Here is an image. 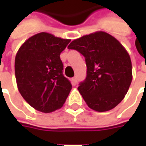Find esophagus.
<instances>
[{"label": "esophagus", "instance_id": "obj_1", "mask_svg": "<svg viewBox=\"0 0 146 146\" xmlns=\"http://www.w3.org/2000/svg\"><path fill=\"white\" fill-rule=\"evenodd\" d=\"M72 84H73V85H76V84H77V77L75 76L74 78H72Z\"/></svg>", "mask_w": 146, "mask_h": 146}]
</instances>
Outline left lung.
I'll list each match as a JSON object with an SVG mask.
<instances>
[{
    "mask_svg": "<svg viewBox=\"0 0 146 146\" xmlns=\"http://www.w3.org/2000/svg\"><path fill=\"white\" fill-rule=\"evenodd\" d=\"M68 48L85 58L87 76L78 90L88 106L104 112L120 103L132 80L131 58L121 43L100 31L74 40Z\"/></svg>",
    "mask_w": 146,
    "mask_h": 146,
    "instance_id": "1",
    "label": "left lung"
}]
</instances>
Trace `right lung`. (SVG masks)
<instances>
[{
  "mask_svg": "<svg viewBox=\"0 0 146 146\" xmlns=\"http://www.w3.org/2000/svg\"><path fill=\"white\" fill-rule=\"evenodd\" d=\"M70 40L40 32L27 39L15 56L17 86L26 102L36 110L50 113L60 109L71 84L62 75L60 53Z\"/></svg>",
  "mask_w": 146,
  "mask_h": 146,
  "instance_id": "1",
  "label": "right lung"
}]
</instances>
